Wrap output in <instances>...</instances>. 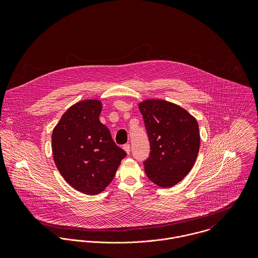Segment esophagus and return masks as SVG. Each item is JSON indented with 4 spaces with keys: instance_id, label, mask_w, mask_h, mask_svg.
<instances>
[{
    "instance_id": "1",
    "label": "esophagus",
    "mask_w": 258,
    "mask_h": 258,
    "mask_svg": "<svg viewBox=\"0 0 258 258\" xmlns=\"http://www.w3.org/2000/svg\"><path fill=\"white\" fill-rule=\"evenodd\" d=\"M123 149H124V151L129 155L130 154V151H131V147H130V144H125V145H123Z\"/></svg>"
}]
</instances>
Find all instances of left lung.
I'll return each mask as SVG.
<instances>
[{"mask_svg": "<svg viewBox=\"0 0 258 258\" xmlns=\"http://www.w3.org/2000/svg\"><path fill=\"white\" fill-rule=\"evenodd\" d=\"M148 138L150 157L145 173L154 184L171 187L191 170L200 150V130L194 116L181 106L162 99L139 103Z\"/></svg>", "mask_w": 258, "mask_h": 258, "instance_id": "obj_1", "label": "left lung"}]
</instances>
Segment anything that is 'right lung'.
Segmentation results:
<instances>
[{"instance_id":"add662e5","label":"right lung","mask_w":258,"mask_h":258,"mask_svg":"<svg viewBox=\"0 0 258 258\" xmlns=\"http://www.w3.org/2000/svg\"><path fill=\"white\" fill-rule=\"evenodd\" d=\"M101 110V101L97 99L75 103L63 113L51 136L57 170L76 190L90 196L110 184L127 155L100 122Z\"/></svg>"}]
</instances>
